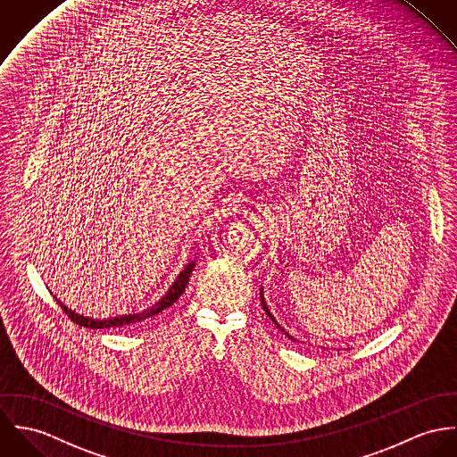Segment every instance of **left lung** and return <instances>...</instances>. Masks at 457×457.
<instances>
[{
  "label": "left lung",
  "instance_id": "obj_1",
  "mask_svg": "<svg viewBox=\"0 0 457 457\" xmlns=\"http://www.w3.org/2000/svg\"><path fill=\"white\" fill-rule=\"evenodd\" d=\"M261 304H262V308H264V312H266V315H268V317H270V319H271V320H273V322H275V324H277V328H280V324H278V322H277V320H275V317H273V315H271V312H270V308H268V304H266V302H264V298H262V289H261ZM280 331H284V333H286V329H284V328H280ZM286 335H287V337H289V338H291V340H295V338H293V337H291V335H289V333H286Z\"/></svg>",
  "mask_w": 457,
  "mask_h": 457
}]
</instances>
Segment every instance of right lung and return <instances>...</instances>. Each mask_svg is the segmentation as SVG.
<instances>
[{"label": "right lung", "instance_id": "1", "mask_svg": "<svg viewBox=\"0 0 457 457\" xmlns=\"http://www.w3.org/2000/svg\"><path fill=\"white\" fill-rule=\"evenodd\" d=\"M195 261H189L184 270L179 273V277L175 278V282L170 286V289L166 291V295L153 306L142 310V312H135V313H129V315H117V317H110V319H91V317H86V315H80L77 313L75 310L68 308L66 304L61 303L57 298V303L61 304V308L64 310V313H68V317L77 322L79 326H84V328H89V329H106V328H126V326H133L137 322H142L145 319H151L154 315H157L159 312L166 310L168 306L175 303L179 300V296L186 291V286L189 284V277H191V271L195 268Z\"/></svg>", "mask_w": 457, "mask_h": 457}]
</instances>
